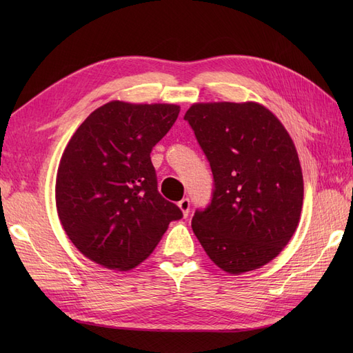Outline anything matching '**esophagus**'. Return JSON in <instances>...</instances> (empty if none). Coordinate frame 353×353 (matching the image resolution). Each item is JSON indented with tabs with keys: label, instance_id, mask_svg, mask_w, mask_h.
I'll return each mask as SVG.
<instances>
[{
	"label": "esophagus",
	"instance_id": "1",
	"mask_svg": "<svg viewBox=\"0 0 353 353\" xmlns=\"http://www.w3.org/2000/svg\"><path fill=\"white\" fill-rule=\"evenodd\" d=\"M178 208L181 209V212H183L184 218L188 216V212H190V200L188 199H183L178 201Z\"/></svg>",
	"mask_w": 353,
	"mask_h": 353
}]
</instances>
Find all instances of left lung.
<instances>
[{"label":"left lung","mask_w":353,"mask_h":353,"mask_svg":"<svg viewBox=\"0 0 353 353\" xmlns=\"http://www.w3.org/2000/svg\"><path fill=\"white\" fill-rule=\"evenodd\" d=\"M193 128L215 181L210 205L191 227L210 261L240 275L271 262L290 241L303 205V175L294 143L265 105L194 103Z\"/></svg>","instance_id":"8db88e82"}]
</instances>
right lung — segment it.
Returning <instances> with one entry per match:
<instances>
[{
    "label": "right lung",
    "instance_id": "obj_1",
    "mask_svg": "<svg viewBox=\"0 0 353 353\" xmlns=\"http://www.w3.org/2000/svg\"><path fill=\"white\" fill-rule=\"evenodd\" d=\"M178 114L176 104L113 100L72 135L57 169L56 208L85 258L130 271L153 253L169 222L183 218L159 194L150 159Z\"/></svg>",
    "mask_w": 353,
    "mask_h": 353
}]
</instances>
